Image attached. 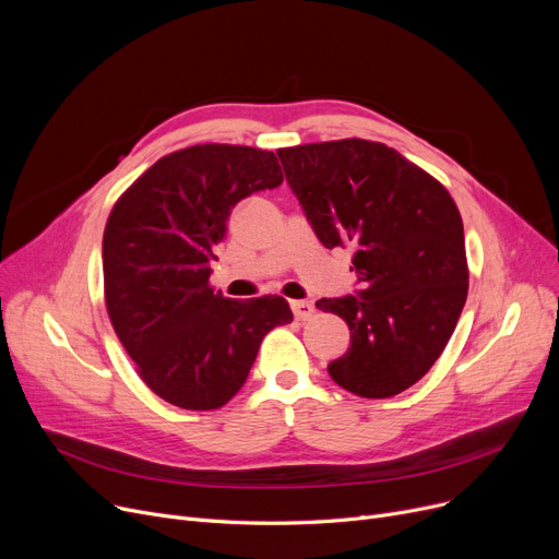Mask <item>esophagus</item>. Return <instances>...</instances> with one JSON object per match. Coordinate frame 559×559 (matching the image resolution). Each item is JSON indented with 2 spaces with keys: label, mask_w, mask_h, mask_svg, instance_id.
Segmentation results:
<instances>
[{
  "label": "esophagus",
  "mask_w": 559,
  "mask_h": 559,
  "mask_svg": "<svg viewBox=\"0 0 559 559\" xmlns=\"http://www.w3.org/2000/svg\"><path fill=\"white\" fill-rule=\"evenodd\" d=\"M292 312L299 321H308L314 314L312 301H292Z\"/></svg>",
  "instance_id": "1"
}]
</instances>
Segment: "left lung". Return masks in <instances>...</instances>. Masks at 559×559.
<instances>
[{
	"label": "left lung",
	"mask_w": 559,
	"mask_h": 559,
	"mask_svg": "<svg viewBox=\"0 0 559 559\" xmlns=\"http://www.w3.org/2000/svg\"><path fill=\"white\" fill-rule=\"evenodd\" d=\"M287 183L323 247H350L361 289L321 299L350 346L330 361L342 389L384 400L414 386L448 346L469 270L450 191L380 141L340 139L281 147Z\"/></svg>",
	"instance_id": "8db88e82"
}]
</instances>
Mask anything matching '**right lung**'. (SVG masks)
<instances>
[{
    "instance_id": "obj_1",
    "label": "right lung",
    "mask_w": 559,
    "mask_h": 559,
    "mask_svg": "<svg viewBox=\"0 0 559 559\" xmlns=\"http://www.w3.org/2000/svg\"><path fill=\"white\" fill-rule=\"evenodd\" d=\"M281 181L270 151L200 143L155 162L109 211V321L145 386L179 408L225 406L242 389L265 334L294 319L283 296L236 301L209 283L231 209Z\"/></svg>"
}]
</instances>
